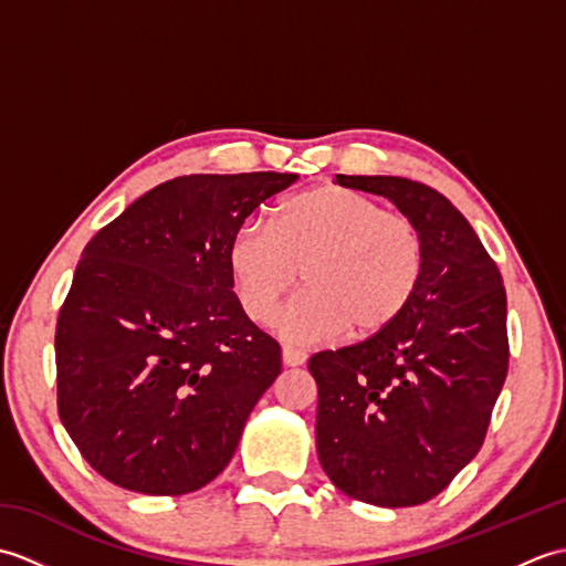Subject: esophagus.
I'll return each instance as SVG.
<instances>
[{
	"label": "esophagus",
	"instance_id": "1",
	"mask_svg": "<svg viewBox=\"0 0 566 566\" xmlns=\"http://www.w3.org/2000/svg\"><path fill=\"white\" fill-rule=\"evenodd\" d=\"M282 363H284L286 367L304 365V363H306V353H304V350H296V347L284 345V347H282Z\"/></svg>",
	"mask_w": 566,
	"mask_h": 566
}]
</instances>
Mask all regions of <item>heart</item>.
Returning a JSON list of instances; mask_svg holds the SVG:
<instances>
[{
	"label": "heart",
	"instance_id": "heart-1",
	"mask_svg": "<svg viewBox=\"0 0 566 566\" xmlns=\"http://www.w3.org/2000/svg\"><path fill=\"white\" fill-rule=\"evenodd\" d=\"M243 314L270 323L302 272L304 292L276 316L286 340L369 338L399 321L426 274V238L406 213L363 191L326 185L282 201L272 228L248 221L226 252Z\"/></svg>",
	"mask_w": 566,
	"mask_h": 566
}]
</instances>
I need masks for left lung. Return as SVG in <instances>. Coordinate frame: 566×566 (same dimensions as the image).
I'll return each mask as SVG.
<instances>
[{"label":"left lung","mask_w":566,"mask_h":566,"mask_svg":"<svg viewBox=\"0 0 566 566\" xmlns=\"http://www.w3.org/2000/svg\"><path fill=\"white\" fill-rule=\"evenodd\" d=\"M335 179L411 216L426 238V274L394 326L308 359L318 460L347 496L418 506L482 450L509 371L506 290L474 228L440 191L406 177Z\"/></svg>","instance_id":"left-lung-1"}]
</instances>
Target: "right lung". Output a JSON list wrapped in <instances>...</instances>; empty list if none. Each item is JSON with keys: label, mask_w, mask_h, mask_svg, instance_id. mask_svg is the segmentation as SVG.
<instances>
[{"label": "right lung", "mask_w": 566, "mask_h": 566, "mask_svg": "<svg viewBox=\"0 0 566 566\" xmlns=\"http://www.w3.org/2000/svg\"><path fill=\"white\" fill-rule=\"evenodd\" d=\"M296 179L175 177L84 248L55 328L57 413L106 482L182 496L231 462L282 350L240 308L226 252Z\"/></svg>", "instance_id": "1"}]
</instances>
